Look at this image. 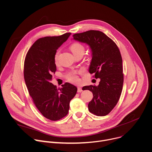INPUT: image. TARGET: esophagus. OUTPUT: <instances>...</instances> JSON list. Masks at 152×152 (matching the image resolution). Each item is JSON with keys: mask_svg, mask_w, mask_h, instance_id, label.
I'll list each match as a JSON object with an SVG mask.
<instances>
[{"mask_svg": "<svg viewBox=\"0 0 152 152\" xmlns=\"http://www.w3.org/2000/svg\"><path fill=\"white\" fill-rule=\"evenodd\" d=\"M81 91H82V88H81V87H77V92L80 93Z\"/></svg>", "mask_w": 152, "mask_h": 152, "instance_id": "esophagus-1", "label": "esophagus"}]
</instances>
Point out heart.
<instances>
[{
  "instance_id": "obj_1",
  "label": "heart",
  "mask_w": 152,
  "mask_h": 152,
  "mask_svg": "<svg viewBox=\"0 0 152 152\" xmlns=\"http://www.w3.org/2000/svg\"><path fill=\"white\" fill-rule=\"evenodd\" d=\"M70 50L73 53L74 55L78 54V53H82L84 54V47L82 44L79 43H74L70 46ZM59 55V51H58L56 54L54 55V62L57 64L58 62V58ZM84 72V70H79L78 71H73L72 72L68 73L66 75V79L68 81L73 82V83H78L79 82V78L78 76V75L82 74Z\"/></svg>"
}]
</instances>
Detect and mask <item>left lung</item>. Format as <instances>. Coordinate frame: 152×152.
Wrapping results in <instances>:
<instances>
[{"label":"left lung","instance_id":"1","mask_svg":"<svg viewBox=\"0 0 152 152\" xmlns=\"http://www.w3.org/2000/svg\"><path fill=\"white\" fill-rule=\"evenodd\" d=\"M73 39L88 44L92 52L89 72L101 79L98 86H88L82 90L93 93V98L88 105L91 113L104 116L117 104L121 94L124 74L120 51L114 41L104 33L89 30L73 35Z\"/></svg>","mask_w":152,"mask_h":152}]
</instances>
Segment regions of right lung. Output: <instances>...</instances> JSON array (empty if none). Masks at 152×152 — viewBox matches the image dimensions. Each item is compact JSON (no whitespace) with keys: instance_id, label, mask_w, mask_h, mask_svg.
<instances>
[{"instance_id":"add662e5","label":"right lung","mask_w":152,"mask_h":152,"mask_svg":"<svg viewBox=\"0 0 152 152\" xmlns=\"http://www.w3.org/2000/svg\"><path fill=\"white\" fill-rule=\"evenodd\" d=\"M70 34L66 33L37 39L25 59L23 75L27 89L39 111L51 121L59 120L68 114L70 102L77 90L68 82L58 89L51 82L52 75L56 71L54 55Z\"/></svg>"}]
</instances>
